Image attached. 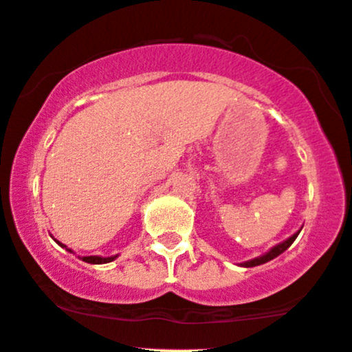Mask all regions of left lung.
Returning a JSON list of instances; mask_svg holds the SVG:
<instances>
[{
	"label": "left lung",
	"mask_w": 352,
	"mask_h": 352,
	"mask_svg": "<svg viewBox=\"0 0 352 352\" xmlns=\"http://www.w3.org/2000/svg\"><path fill=\"white\" fill-rule=\"evenodd\" d=\"M296 236H298V233L296 235H293L291 236V239H287L286 242H283V243H279V245H276L274 248H271V250L267 252V254L265 255H262V257H257V258H254V261H248V262H245V267H254V265H261V264H265V262H269V261H272V258L274 257H278L279 254H283V252L286 250L287 247H289L291 243L294 242V240H296Z\"/></svg>",
	"instance_id": "1"
}]
</instances>
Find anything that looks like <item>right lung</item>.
<instances>
[{
	"label": "right lung",
	"mask_w": 352,
	"mask_h": 352,
	"mask_svg": "<svg viewBox=\"0 0 352 352\" xmlns=\"http://www.w3.org/2000/svg\"><path fill=\"white\" fill-rule=\"evenodd\" d=\"M59 245H61V243H59ZM113 258H116V257L104 258V257H97V255H91V257H83V261L88 262V264H105V262H112Z\"/></svg>",
	"instance_id": "right-lung-1"
}]
</instances>
